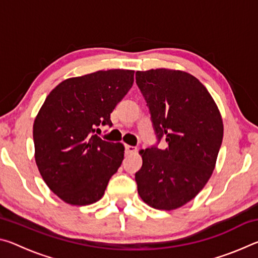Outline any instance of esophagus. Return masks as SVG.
<instances>
[{"label": "esophagus", "instance_id": "34e87169", "mask_svg": "<svg viewBox=\"0 0 258 258\" xmlns=\"http://www.w3.org/2000/svg\"><path fill=\"white\" fill-rule=\"evenodd\" d=\"M125 152L126 155H132L137 152V147H133V146H125Z\"/></svg>", "mask_w": 258, "mask_h": 258}]
</instances>
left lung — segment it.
<instances>
[{
	"mask_svg": "<svg viewBox=\"0 0 258 258\" xmlns=\"http://www.w3.org/2000/svg\"><path fill=\"white\" fill-rule=\"evenodd\" d=\"M135 80L165 150H140L135 173L138 192L147 205L173 211L194 199L211 178L223 140V120L206 87L191 74L174 69L137 72Z\"/></svg>",
	"mask_w": 258,
	"mask_h": 258,
	"instance_id": "left-lung-1",
	"label": "left lung"
}]
</instances>
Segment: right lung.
Listing matches in <instances>:
<instances>
[{"label": "right lung", "instance_id": "add662e5", "mask_svg": "<svg viewBox=\"0 0 258 258\" xmlns=\"http://www.w3.org/2000/svg\"><path fill=\"white\" fill-rule=\"evenodd\" d=\"M133 82L134 71H98L67 78L46 97L33 126L35 161L46 185L64 203H97L119 168L123 143L94 133L100 124L112 125L110 113Z\"/></svg>", "mask_w": 258, "mask_h": 258}]
</instances>
